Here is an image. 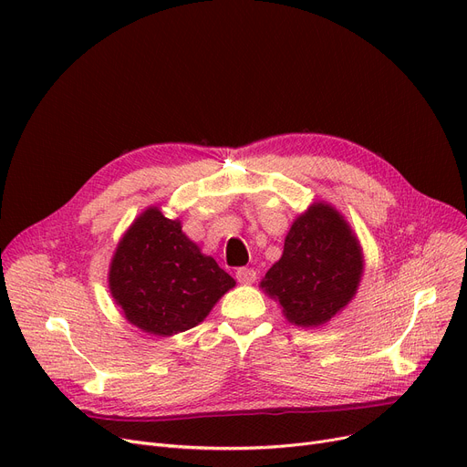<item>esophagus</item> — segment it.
I'll return each mask as SVG.
<instances>
[{
  "label": "esophagus",
  "instance_id": "1",
  "mask_svg": "<svg viewBox=\"0 0 467 467\" xmlns=\"http://www.w3.org/2000/svg\"><path fill=\"white\" fill-rule=\"evenodd\" d=\"M236 280L244 285L254 284L257 280V271H254V268H248V266H240L236 271Z\"/></svg>",
  "mask_w": 467,
  "mask_h": 467
}]
</instances>
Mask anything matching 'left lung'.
I'll return each mask as SVG.
<instances>
[{"label":"left lung","instance_id":"1","mask_svg":"<svg viewBox=\"0 0 467 467\" xmlns=\"http://www.w3.org/2000/svg\"><path fill=\"white\" fill-rule=\"evenodd\" d=\"M363 265L361 244L345 215L320 201L293 221L282 257L259 287L289 324L320 327L356 297Z\"/></svg>","mask_w":467,"mask_h":467}]
</instances>
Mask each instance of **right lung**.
Masks as SVG:
<instances>
[{
  "label": "right lung",
  "mask_w": 467,
  "mask_h": 467,
  "mask_svg": "<svg viewBox=\"0 0 467 467\" xmlns=\"http://www.w3.org/2000/svg\"><path fill=\"white\" fill-rule=\"evenodd\" d=\"M108 282L125 320L157 337L199 326L236 284L159 206L145 208L122 234Z\"/></svg>",
  "instance_id": "1"
}]
</instances>
